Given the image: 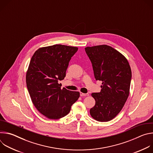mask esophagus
Returning a JSON list of instances; mask_svg holds the SVG:
<instances>
[{"mask_svg": "<svg viewBox=\"0 0 153 153\" xmlns=\"http://www.w3.org/2000/svg\"><path fill=\"white\" fill-rule=\"evenodd\" d=\"M80 96H88L89 94L88 93H80Z\"/></svg>", "mask_w": 153, "mask_h": 153, "instance_id": "34e87169", "label": "esophagus"}]
</instances>
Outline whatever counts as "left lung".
I'll list each match as a JSON object with an SVG mask.
<instances>
[{
    "instance_id": "left-lung-1",
    "label": "left lung",
    "mask_w": 153,
    "mask_h": 153,
    "mask_svg": "<svg viewBox=\"0 0 153 153\" xmlns=\"http://www.w3.org/2000/svg\"><path fill=\"white\" fill-rule=\"evenodd\" d=\"M85 50L96 80L102 82L100 92L91 94L96 103L90 114L99 122L110 121L120 113L128 97L131 70L125 57L110 46L88 47Z\"/></svg>"
}]
</instances>
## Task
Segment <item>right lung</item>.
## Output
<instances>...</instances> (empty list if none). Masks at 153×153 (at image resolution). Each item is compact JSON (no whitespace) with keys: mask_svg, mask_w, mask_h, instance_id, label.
<instances>
[{"mask_svg":"<svg viewBox=\"0 0 153 153\" xmlns=\"http://www.w3.org/2000/svg\"><path fill=\"white\" fill-rule=\"evenodd\" d=\"M78 48L54 45L39 48L31 57L26 74L27 86L33 103L43 116L59 119L67 115L80 96L78 91L63 88L72 56Z\"/></svg>","mask_w":153,"mask_h":153,"instance_id":"1","label":"right lung"}]
</instances>
